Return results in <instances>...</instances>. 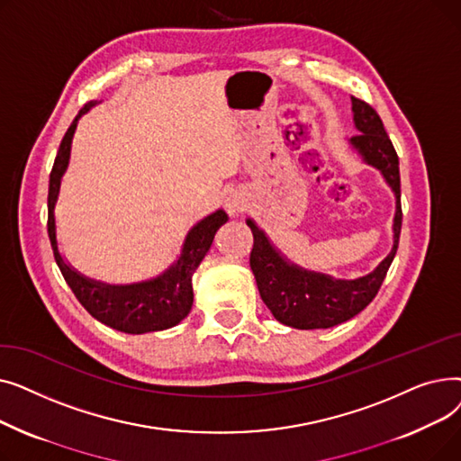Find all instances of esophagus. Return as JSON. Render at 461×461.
<instances>
[{
    "instance_id": "esophagus-1",
    "label": "esophagus",
    "mask_w": 461,
    "mask_h": 461,
    "mask_svg": "<svg viewBox=\"0 0 461 461\" xmlns=\"http://www.w3.org/2000/svg\"><path fill=\"white\" fill-rule=\"evenodd\" d=\"M249 207V194L243 188H230L226 194V209L231 216L245 212Z\"/></svg>"
}]
</instances>
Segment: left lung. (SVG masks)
Returning <instances> with one entry per match:
<instances>
[{
  "mask_svg": "<svg viewBox=\"0 0 461 461\" xmlns=\"http://www.w3.org/2000/svg\"><path fill=\"white\" fill-rule=\"evenodd\" d=\"M353 123L360 132L349 138L351 148L366 164L377 167L384 183L396 198L393 221V249L377 267L353 280L334 278L330 275L308 271L289 261L252 218L247 224L254 235L250 267L259 289V295L273 316L294 329H329L340 325L365 310L377 295L398 250L402 230L400 203V162L391 138L386 136L377 112L365 101L351 96Z\"/></svg>",
  "mask_w": 461,
  "mask_h": 461,
  "instance_id": "1",
  "label": "left lung"
}]
</instances>
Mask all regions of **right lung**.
Wrapping results in <instances>:
<instances>
[{"mask_svg": "<svg viewBox=\"0 0 461 461\" xmlns=\"http://www.w3.org/2000/svg\"><path fill=\"white\" fill-rule=\"evenodd\" d=\"M95 104L96 101L87 103L70 123L61 140L50 174V186H48V237H50L56 263L72 294L101 323L127 334H143L176 327L188 316L192 308V275L196 273L198 265L209 252L218 228L228 222V214L224 209H216L194 224L185 237L177 259L155 278L134 284H106L87 278L75 267H70L58 245L56 203L61 190V179L68 167L72 138H75L78 119Z\"/></svg>", "mask_w": 461, "mask_h": 461, "instance_id": "right-lung-1", "label": "right lung"}]
</instances>
